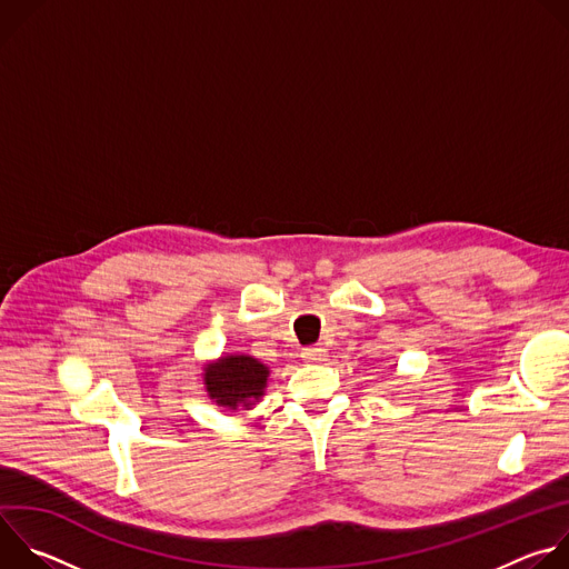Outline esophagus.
<instances>
[{
    "label": "esophagus",
    "instance_id": "34e87169",
    "mask_svg": "<svg viewBox=\"0 0 569 569\" xmlns=\"http://www.w3.org/2000/svg\"><path fill=\"white\" fill-rule=\"evenodd\" d=\"M301 358L308 362V365H319L327 360V349L323 347H308L301 351Z\"/></svg>",
    "mask_w": 569,
    "mask_h": 569
}]
</instances>
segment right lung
<instances>
[{
	"label": "right lung",
	"instance_id": "obj_1",
	"mask_svg": "<svg viewBox=\"0 0 569 569\" xmlns=\"http://www.w3.org/2000/svg\"><path fill=\"white\" fill-rule=\"evenodd\" d=\"M270 367L248 353H222L202 365V385L218 408L236 412L252 410L266 396Z\"/></svg>",
	"mask_w": 569,
	"mask_h": 569
}]
</instances>
